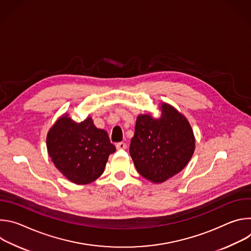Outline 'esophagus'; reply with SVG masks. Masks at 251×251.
Here are the masks:
<instances>
[{
    "label": "esophagus",
    "instance_id": "obj_1",
    "mask_svg": "<svg viewBox=\"0 0 251 251\" xmlns=\"http://www.w3.org/2000/svg\"><path fill=\"white\" fill-rule=\"evenodd\" d=\"M127 148V145H126V143H124V142H120V143H117L116 144V149L117 150H120V149H126Z\"/></svg>",
    "mask_w": 251,
    "mask_h": 251
}]
</instances>
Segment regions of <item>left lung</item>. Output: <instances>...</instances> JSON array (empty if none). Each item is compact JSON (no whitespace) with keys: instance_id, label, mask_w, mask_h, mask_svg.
I'll return each mask as SVG.
<instances>
[{"instance_id":"left-lung-1","label":"left lung","mask_w":251,"mask_h":251,"mask_svg":"<svg viewBox=\"0 0 251 251\" xmlns=\"http://www.w3.org/2000/svg\"><path fill=\"white\" fill-rule=\"evenodd\" d=\"M161 116L140 114L136 120L130 155L138 173L161 184L180 173L190 162L196 139L188 119L174 106L161 103Z\"/></svg>"}]
</instances>
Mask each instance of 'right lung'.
<instances>
[{"mask_svg": "<svg viewBox=\"0 0 251 251\" xmlns=\"http://www.w3.org/2000/svg\"><path fill=\"white\" fill-rule=\"evenodd\" d=\"M49 156L70 182L87 185L104 172L109 155L116 151L108 134L95 127L91 117L75 122L61 115L47 135Z\"/></svg>", "mask_w": 251, "mask_h": 251, "instance_id": "right-lung-1", "label": "right lung"}]
</instances>
